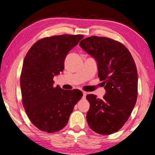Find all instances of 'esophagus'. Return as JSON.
I'll return each instance as SVG.
<instances>
[{"label": "esophagus", "instance_id": "esophagus-1", "mask_svg": "<svg viewBox=\"0 0 155 155\" xmlns=\"http://www.w3.org/2000/svg\"><path fill=\"white\" fill-rule=\"evenodd\" d=\"M82 94H83V98H85V96L87 95V92H85V91H82Z\"/></svg>", "mask_w": 155, "mask_h": 155}]
</instances>
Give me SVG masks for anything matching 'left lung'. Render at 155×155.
<instances>
[{
	"mask_svg": "<svg viewBox=\"0 0 155 155\" xmlns=\"http://www.w3.org/2000/svg\"><path fill=\"white\" fill-rule=\"evenodd\" d=\"M80 46L96 60L98 76L106 92L102 99L94 94L87 95L90 104L87 123L97 134L115 133L128 120L137 100L135 62L124 45L108 38H87L80 42Z\"/></svg>",
	"mask_w": 155,
	"mask_h": 155,
	"instance_id": "left-lung-1",
	"label": "left lung"
}]
</instances>
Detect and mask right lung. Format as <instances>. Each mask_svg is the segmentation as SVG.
<instances>
[{"label": "right lung", "mask_w": 155, "mask_h": 155, "mask_svg": "<svg viewBox=\"0 0 155 155\" xmlns=\"http://www.w3.org/2000/svg\"><path fill=\"white\" fill-rule=\"evenodd\" d=\"M82 35L44 38L30 48L20 77L22 104L33 124L53 133L66 127L75 105L82 97L79 89L53 87V78L64 69V60Z\"/></svg>", "instance_id": "right-lung-1"}]
</instances>
